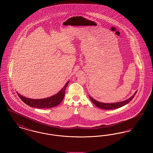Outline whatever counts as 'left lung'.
I'll list each match as a JSON object with an SVG mask.
<instances>
[{"mask_svg": "<svg viewBox=\"0 0 153 153\" xmlns=\"http://www.w3.org/2000/svg\"><path fill=\"white\" fill-rule=\"evenodd\" d=\"M137 91L135 92V94L133 95L132 96H131L130 98L128 99L123 101V102H115V103H102L101 102H97L95 99H94L92 97L89 96V98L91 100L92 102L95 104L96 106L97 107L103 109H117L118 108H120L121 107H123L124 105L128 104L130 102H131L132 99L134 98L135 95H136Z\"/></svg>", "mask_w": 153, "mask_h": 153, "instance_id": "8db88e82", "label": "left lung"}]
</instances>
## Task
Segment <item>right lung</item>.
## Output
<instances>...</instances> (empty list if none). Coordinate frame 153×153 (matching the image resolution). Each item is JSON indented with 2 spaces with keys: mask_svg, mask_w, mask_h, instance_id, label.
<instances>
[{
  "mask_svg": "<svg viewBox=\"0 0 153 153\" xmlns=\"http://www.w3.org/2000/svg\"><path fill=\"white\" fill-rule=\"evenodd\" d=\"M68 83L69 81L66 83L65 86L58 94L46 99H31L21 96L18 92L17 94L22 101L27 105H29L30 107L38 108H49L58 105L62 101L65 96L66 88Z\"/></svg>",
  "mask_w": 153,
  "mask_h": 153,
  "instance_id": "1",
  "label": "right lung"
}]
</instances>
